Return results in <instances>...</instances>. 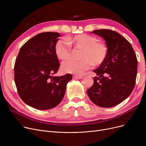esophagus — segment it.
<instances>
[{"mask_svg":"<svg viewBox=\"0 0 146 146\" xmlns=\"http://www.w3.org/2000/svg\"><path fill=\"white\" fill-rule=\"evenodd\" d=\"M73 79H81L83 78V76H73Z\"/></svg>","mask_w":146,"mask_h":146,"instance_id":"esophagus-1","label":"esophagus"}]
</instances>
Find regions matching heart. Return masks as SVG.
Here are the masks:
<instances>
[{
    "instance_id": "heart-1",
    "label": "heart",
    "mask_w": 146,
    "mask_h": 146,
    "mask_svg": "<svg viewBox=\"0 0 146 146\" xmlns=\"http://www.w3.org/2000/svg\"><path fill=\"white\" fill-rule=\"evenodd\" d=\"M70 45L82 50L79 61H68L61 66L67 73L82 75L93 66H99L105 61L108 49L105 43L98 41L97 38L88 34H79L66 39L58 40L55 45L57 57L61 60H68L71 56Z\"/></svg>"
}]
</instances>
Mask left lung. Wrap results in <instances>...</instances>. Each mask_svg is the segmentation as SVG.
Wrapping results in <instances>:
<instances>
[{
	"label": "left lung",
	"instance_id": "8db88e82",
	"mask_svg": "<svg viewBox=\"0 0 146 146\" xmlns=\"http://www.w3.org/2000/svg\"><path fill=\"white\" fill-rule=\"evenodd\" d=\"M92 33L102 37L108 47L104 62L94 70V83L88 90L90 101L98 106L111 108L127 99L135 84L138 61L131 45L119 33L96 29Z\"/></svg>",
	"mask_w": 146,
	"mask_h": 146
}]
</instances>
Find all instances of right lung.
<instances>
[{"label": "right lung", "mask_w": 146, "mask_h": 146, "mask_svg": "<svg viewBox=\"0 0 146 146\" xmlns=\"http://www.w3.org/2000/svg\"><path fill=\"white\" fill-rule=\"evenodd\" d=\"M58 33H40L21 48L14 66L18 94L28 105L39 110L54 108L63 100L71 74L52 76L60 67L55 52Z\"/></svg>", "instance_id": "1"}]
</instances>
